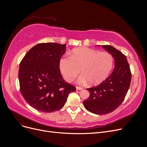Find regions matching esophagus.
I'll return each mask as SVG.
<instances>
[{
  "mask_svg": "<svg viewBox=\"0 0 147 147\" xmlns=\"http://www.w3.org/2000/svg\"><path fill=\"white\" fill-rule=\"evenodd\" d=\"M76 89H77V90H82L83 88H82V87H80V86H77V87H76Z\"/></svg>",
  "mask_w": 147,
  "mask_h": 147,
  "instance_id": "1",
  "label": "esophagus"
}]
</instances>
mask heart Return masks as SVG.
<instances>
[{
    "instance_id": "obj_1",
    "label": "heart",
    "mask_w": 147,
    "mask_h": 147,
    "mask_svg": "<svg viewBox=\"0 0 147 147\" xmlns=\"http://www.w3.org/2000/svg\"><path fill=\"white\" fill-rule=\"evenodd\" d=\"M113 63V56L110 53L83 47L74 49L70 56L61 57L59 67L67 82H73L81 70L82 75L78 78V83L83 84L89 82L96 85L107 77Z\"/></svg>"
}]
</instances>
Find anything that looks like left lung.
<instances>
[{"mask_svg":"<svg viewBox=\"0 0 147 147\" xmlns=\"http://www.w3.org/2000/svg\"><path fill=\"white\" fill-rule=\"evenodd\" d=\"M114 57L115 68L100 84L87 88L90 97L83 101L84 108L91 113L105 115L112 112L121 104L129 88L131 72L126 56L110 45H102Z\"/></svg>","mask_w":147,"mask_h":147,"instance_id":"obj_1","label":"left lung"}]
</instances>
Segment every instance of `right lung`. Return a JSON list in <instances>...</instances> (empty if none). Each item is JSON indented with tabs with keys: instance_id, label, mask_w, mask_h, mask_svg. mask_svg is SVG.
I'll return each mask as SVG.
<instances>
[{
	"instance_id": "add662e5",
	"label": "right lung",
	"mask_w": 147,
	"mask_h": 147,
	"mask_svg": "<svg viewBox=\"0 0 147 147\" xmlns=\"http://www.w3.org/2000/svg\"><path fill=\"white\" fill-rule=\"evenodd\" d=\"M66 44L42 43L33 47L20 64V91L24 100L39 112L51 113L63 107L75 86L62 77L59 61Z\"/></svg>"
}]
</instances>
